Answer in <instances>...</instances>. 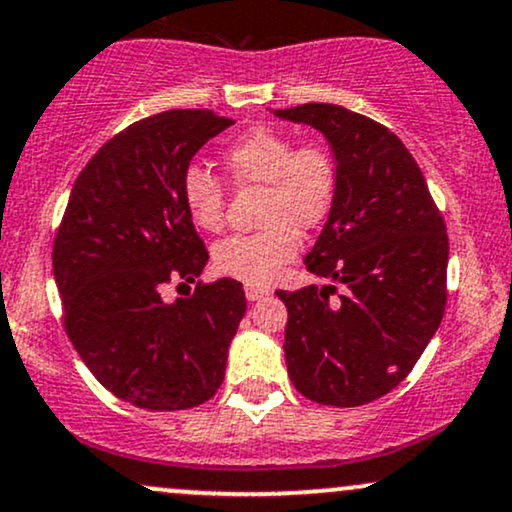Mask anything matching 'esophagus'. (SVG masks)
<instances>
[{
	"instance_id": "34e87169",
	"label": "esophagus",
	"mask_w": 512,
	"mask_h": 512,
	"mask_svg": "<svg viewBox=\"0 0 512 512\" xmlns=\"http://www.w3.org/2000/svg\"><path fill=\"white\" fill-rule=\"evenodd\" d=\"M245 296H248V301H260V298L269 296V289H264V286H245Z\"/></svg>"
}]
</instances>
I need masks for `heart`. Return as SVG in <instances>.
<instances>
[{"label":"heart","mask_w":512,"mask_h":512,"mask_svg":"<svg viewBox=\"0 0 512 512\" xmlns=\"http://www.w3.org/2000/svg\"><path fill=\"white\" fill-rule=\"evenodd\" d=\"M238 187H262V231L221 240L214 267L250 286L269 284L301 248V231H313L330 216L339 192L337 158L325 144H296L291 134L257 125L233 139L221 154ZM180 197L202 231H219L226 219V187L202 166L182 173Z\"/></svg>","instance_id":"b5f03b06"}]
</instances>
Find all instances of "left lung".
I'll list each match as a JSON object with an SVG mask.
<instances>
[{"label":"left lung","mask_w":512,"mask_h":512,"mask_svg":"<svg viewBox=\"0 0 512 512\" xmlns=\"http://www.w3.org/2000/svg\"><path fill=\"white\" fill-rule=\"evenodd\" d=\"M276 115L320 129L339 168L337 202L305 257L330 284L276 291L289 310L286 368L303 397L358 407L395 390L440 327L445 221L414 156L385 125L332 103Z\"/></svg>","instance_id":"1"}]
</instances>
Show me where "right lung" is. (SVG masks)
<instances>
[{"instance_id":"right-lung-1","label":"right lung","mask_w":512,"mask_h":512,"mask_svg":"<svg viewBox=\"0 0 512 512\" xmlns=\"http://www.w3.org/2000/svg\"><path fill=\"white\" fill-rule=\"evenodd\" d=\"M231 125L199 108L122 129L79 173L57 228L52 269L67 337L98 383L139 409L214 397L248 308L236 279L198 281L192 297L162 301L170 280L194 283L209 260L180 182L192 156Z\"/></svg>"}]
</instances>
